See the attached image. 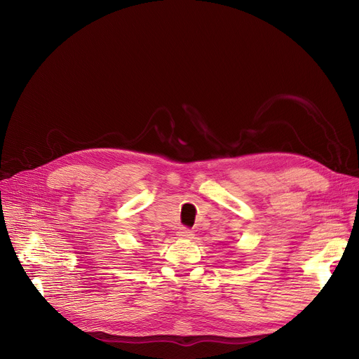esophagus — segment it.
Wrapping results in <instances>:
<instances>
[{
    "label": "esophagus",
    "mask_w": 359,
    "mask_h": 359,
    "mask_svg": "<svg viewBox=\"0 0 359 359\" xmlns=\"http://www.w3.org/2000/svg\"><path fill=\"white\" fill-rule=\"evenodd\" d=\"M177 237H179V238H184V240H189V238H194V233H192V230H189V229L182 227V229L177 231Z\"/></svg>",
    "instance_id": "esophagus-1"
}]
</instances>
